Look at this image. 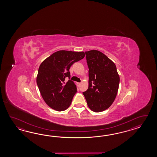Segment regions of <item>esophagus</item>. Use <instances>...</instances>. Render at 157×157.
Here are the masks:
<instances>
[{
    "label": "esophagus",
    "mask_w": 157,
    "mask_h": 157,
    "mask_svg": "<svg viewBox=\"0 0 157 157\" xmlns=\"http://www.w3.org/2000/svg\"><path fill=\"white\" fill-rule=\"evenodd\" d=\"M76 84H77V86L78 87L80 86V85H81V83H80V82H77Z\"/></svg>",
    "instance_id": "1"
}]
</instances>
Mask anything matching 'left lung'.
I'll return each mask as SVG.
<instances>
[{"mask_svg": "<svg viewBox=\"0 0 157 157\" xmlns=\"http://www.w3.org/2000/svg\"><path fill=\"white\" fill-rule=\"evenodd\" d=\"M89 67V87L83 92L90 109L100 112L113 103L118 90L120 76L115 64L98 50L85 52Z\"/></svg>", "mask_w": 157, "mask_h": 157, "instance_id": "1", "label": "left lung"}]
</instances>
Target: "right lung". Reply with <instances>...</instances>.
Segmentation results:
<instances>
[{
	"label": "right lung",
	"mask_w": 157,
	"mask_h": 157,
	"mask_svg": "<svg viewBox=\"0 0 157 157\" xmlns=\"http://www.w3.org/2000/svg\"><path fill=\"white\" fill-rule=\"evenodd\" d=\"M83 52L59 50L40 64L37 76V85L44 100L57 111L67 109L77 91L76 85L70 80V67L83 59ZM69 79L66 82L65 78Z\"/></svg>",
	"instance_id": "add662e5"
}]
</instances>
